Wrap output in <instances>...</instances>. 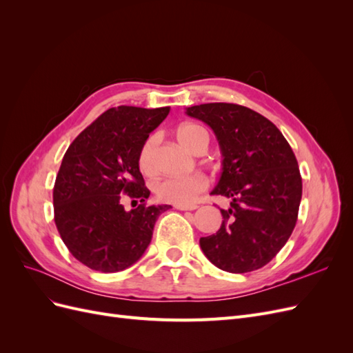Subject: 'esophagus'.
Returning <instances> with one entry per match:
<instances>
[{
    "mask_svg": "<svg viewBox=\"0 0 353 353\" xmlns=\"http://www.w3.org/2000/svg\"><path fill=\"white\" fill-rule=\"evenodd\" d=\"M175 208L179 209V210H196L197 209L196 205H191V206H179V205H176Z\"/></svg>",
    "mask_w": 353,
    "mask_h": 353,
    "instance_id": "1",
    "label": "esophagus"
}]
</instances>
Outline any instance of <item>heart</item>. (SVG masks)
<instances>
[{
    "label": "heart",
    "mask_w": 353,
    "mask_h": 353,
    "mask_svg": "<svg viewBox=\"0 0 353 353\" xmlns=\"http://www.w3.org/2000/svg\"><path fill=\"white\" fill-rule=\"evenodd\" d=\"M176 138L185 150L196 153L201 145H208V132L200 125L184 123L178 128ZM156 147L157 137L147 138L138 153V166L145 175L156 172ZM209 187V181L203 175H187L175 178H162L154 183L153 191L159 200L172 203V205L188 206L193 205L197 196Z\"/></svg>",
    "instance_id": "heart-1"
}]
</instances>
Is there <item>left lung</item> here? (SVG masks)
<instances>
[{"mask_svg":"<svg viewBox=\"0 0 353 353\" xmlns=\"http://www.w3.org/2000/svg\"><path fill=\"white\" fill-rule=\"evenodd\" d=\"M188 116L208 123L222 153V174L210 194L231 199L216 234L200 239L219 270L244 274L275 258L294 230L302 199L297 160L271 121L232 103L191 105Z\"/></svg>","mask_w":353,"mask_h":353,"instance_id":"1","label":"left lung"}]
</instances>
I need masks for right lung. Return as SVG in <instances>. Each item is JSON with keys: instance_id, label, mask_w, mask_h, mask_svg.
Instances as JSON below:
<instances>
[{"instance_id": "right-lung-1", "label": "right lung", "mask_w": 353, "mask_h": 353, "mask_svg": "<svg viewBox=\"0 0 353 353\" xmlns=\"http://www.w3.org/2000/svg\"><path fill=\"white\" fill-rule=\"evenodd\" d=\"M169 108L117 105L74 138L52 190L54 221L63 243L81 263L100 272L126 270L144 254L154 223L168 205H147L150 191L138 166L148 134ZM128 195L141 205L125 211Z\"/></svg>"}]
</instances>
